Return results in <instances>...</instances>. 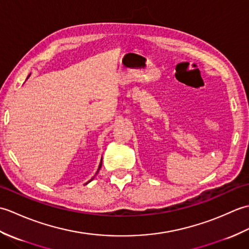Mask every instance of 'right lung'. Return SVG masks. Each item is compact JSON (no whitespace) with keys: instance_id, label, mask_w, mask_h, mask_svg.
Masks as SVG:
<instances>
[{"instance_id":"add662e5","label":"right lung","mask_w":249,"mask_h":249,"mask_svg":"<svg viewBox=\"0 0 249 249\" xmlns=\"http://www.w3.org/2000/svg\"><path fill=\"white\" fill-rule=\"evenodd\" d=\"M30 76H31V73H30V75H29V76H28V78H29V77H30ZM28 78H26V79H28ZM102 161H103V158H102V160H100V163H99V166H98V169H97V172H96V173H95V176H96V174H97V173H98V171H99V169H100V167H102ZM93 178H94V177H93V178H91V179H89V182H88V183H89V182H91V181H92V179H93ZM88 183H86V184H84V185H87V184H88Z\"/></svg>"}]
</instances>
